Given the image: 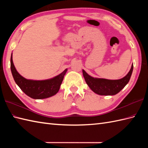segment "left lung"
<instances>
[{
	"label": "left lung",
	"mask_w": 148,
	"mask_h": 148,
	"mask_svg": "<svg viewBox=\"0 0 148 148\" xmlns=\"http://www.w3.org/2000/svg\"><path fill=\"white\" fill-rule=\"evenodd\" d=\"M133 64L128 74L119 79H107L93 77L83 69V74L88 86L94 93L100 95H114L119 93L129 82L133 71Z\"/></svg>",
	"instance_id": "8db88e82"
}]
</instances>
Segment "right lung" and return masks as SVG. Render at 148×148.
Wrapping results in <instances>:
<instances>
[{
	"mask_svg": "<svg viewBox=\"0 0 148 148\" xmlns=\"http://www.w3.org/2000/svg\"><path fill=\"white\" fill-rule=\"evenodd\" d=\"M11 71L16 83L27 95L34 99H44L55 95L58 92L67 69L51 79H28L21 76L16 71L12 61V53H11Z\"/></svg>",
	"mask_w": 148,
	"mask_h": 148,
	"instance_id": "obj_1",
	"label": "right lung"
}]
</instances>
